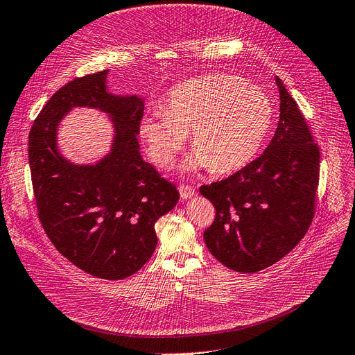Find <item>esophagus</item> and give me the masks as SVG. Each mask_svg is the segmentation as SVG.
Returning <instances> with one entry per match:
<instances>
[{
  "label": "esophagus",
  "instance_id": "34e87169",
  "mask_svg": "<svg viewBox=\"0 0 355 355\" xmlns=\"http://www.w3.org/2000/svg\"><path fill=\"white\" fill-rule=\"evenodd\" d=\"M179 194H180V197H182V198L187 200V198L194 197V196L197 194V191H196V188H194V187L182 184V185H179Z\"/></svg>",
  "mask_w": 355,
  "mask_h": 355
}]
</instances>
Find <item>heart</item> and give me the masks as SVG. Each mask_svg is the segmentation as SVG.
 Segmentation results:
<instances>
[{"label":"heart","instance_id":"heart-1","mask_svg":"<svg viewBox=\"0 0 355 355\" xmlns=\"http://www.w3.org/2000/svg\"><path fill=\"white\" fill-rule=\"evenodd\" d=\"M274 108L268 94L235 75H207L171 89L164 110L142 118L139 135L153 163L168 170L191 128L196 149L187 168L228 175L249 166L271 130Z\"/></svg>","mask_w":355,"mask_h":355}]
</instances>
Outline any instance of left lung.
<instances>
[{"instance_id": "left-lung-1", "label": "left lung", "mask_w": 355, "mask_h": 355, "mask_svg": "<svg viewBox=\"0 0 355 355\" xmlns=\"http://www.w3.org/2000/svg\"><path fill=\"white\" fill-rule=\"evenodd\" d=\"M275 81L280 121L270 145L237 173L200 188L216 209L204 243L220 263L244 274L292 252L315 213L320 148L283 81Z\"/></svg>"}]
</instances>
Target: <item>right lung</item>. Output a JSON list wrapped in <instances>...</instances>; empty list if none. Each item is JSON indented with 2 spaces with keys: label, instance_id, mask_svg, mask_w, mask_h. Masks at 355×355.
<instances>
[{
  "label": "right lung",
  "instance_id": "right-lung-1",
  "mask_svg": "<svg viewBox=\"0 0 355 355\" xmlns=\"http://www.w3.org/2000/svg\"><path fill=\"white\" fill-rule=\"evenodd\" d=\"M108 71L73 78L51 96L29 132V166L40 222L58 252L84 272L123 280L157 245L155 222L179 192L142 159L144 101L106 92ZM73 105L108 112L116 124L112 154L96 166H73L55 148L58 121Z\"/></svg>",
  "mask_w": 355,
  "mask_h": 355
}]
</instances>
